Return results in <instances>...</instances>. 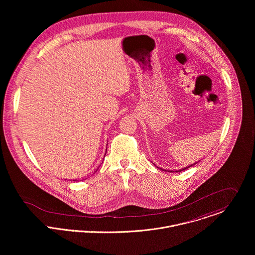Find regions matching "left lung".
Segmentation results:
<instances>
[{"label": "left lung", "instance_id": "left-lung-1", "mask_svg": "<svg viewBox=\"0 0 255 255\" xmlns=\"http://www.w3.org/2000/svg\"><path fill=\"white\" fill-rule=\"evenodd\" d=\"M199 162V161H198ZM198 162H196V163H198ZM196 163H194V164H191L190 166H187V167H184V168H182V169H180V170H177V171H166V170H163V169H161V168H159L160 170H162V171H166V172H170V173H180V172H182V171H184V170H186V169H188V168H190V167H192L193 165H195ZM154 164V163H153ZM155 165V164H154ZM156 166V165H155Z\"/></svg>", "mask_w": 255, "mask_h": 255}]
</instances>
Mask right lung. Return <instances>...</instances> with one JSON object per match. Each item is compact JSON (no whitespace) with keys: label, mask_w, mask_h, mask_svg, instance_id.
<instances>
[{"label":"right lung","mask_w":255,"mask_h":255,"mask_svg":"<svg viewBox=\"0 0 255 255\" xmlns=\"http://www.w3.org/2000/svg\"><path fill=\"white\" fill-rule=\"evenodd\" d=\"M106 150H107V149H106ZM106 152H107V151H106ZM105 155H106V154H105ZM97 170H98V169H97ZM97 170H96V171H97ZM73 181H74V180H73Z\"/></svg>","instance_id":"add662e5"}]
</instances>
